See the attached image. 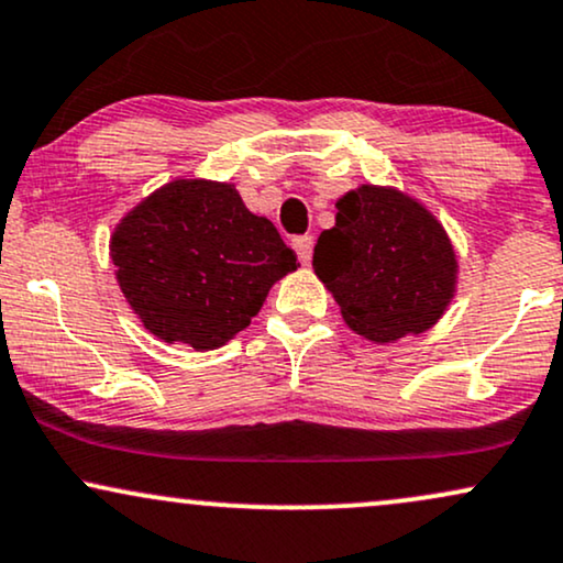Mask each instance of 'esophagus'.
Returning a JSON list of instances; mask_svg holds the SVG:
<instances>
[{"instance_id":"1","label":"esophagus","mask_w":563,"mask_h":563,"mask_svg":"<svg viewBox=\"0 0 563 563\" xmlns=\"http://www.w3.org/2000/svg\"><path fill=\"white\" fill-rule=\"evenodd\" d=\"M294 249H296V254H299L301 264H309L311 249H314V239H311V235H299V239H294Z\"/></svg>"}]
</instances>
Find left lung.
<instances>
[{
    "instance_id": "obj_1",
    "label": "left lung",
    "mask_w": 563,
    "mask_h": 563,
    "mask_svg": "<svg viewBox=\"0 0 563 563\" xmlns=\"http://www.w3.org/2000/svg\"><path fill=\"white\" fill-rule=\"evenodd\" d=\"M314 246V273L356 335L393 343L430 330L456 294L459 262L430 209L398 188L341 196Z\"/></svg>"
}]
</instances>
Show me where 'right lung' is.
Here are the masks:
<instances>
[{"label":"right lung","mask_w":563,"mask_h":563,"mask_svg":"<svg viewBox=\"0 0 563 563\" xmlns=\"http://www.w3.org/2000/svg\"><path fill=\"white\" fill-rule=\"evenodd\" d=\"M110 256L125 301L152 335L196 351L225 346L299 267L267 217L230 183L178 178L114 228Z\"/></svg>","instance_id":"right-lung-1"}]
</instances>
